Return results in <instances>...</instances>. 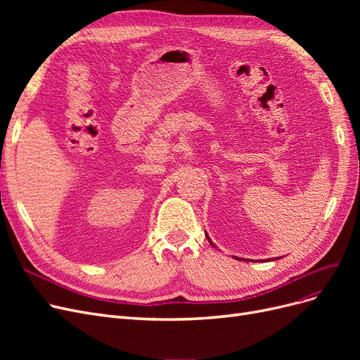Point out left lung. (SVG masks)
I'll return each mask as SVG.
<instances>
[{"instance_id":"left-lung-1","label":"left lung","mask_w":360,"mask_h":360,"mask_svg":"<svg viewBox=\"0 0 360 360\" xmlns=\"http://www.w3.org/2000/svg\"><path fill=\"white\" fill-rule=\"evenodd\" d=\"M207 238H209V236H207ZM209 242H210V243H212V240H210V238H209ZM212 245H213V243H212Z\"/></svg>"}]
</instances>
